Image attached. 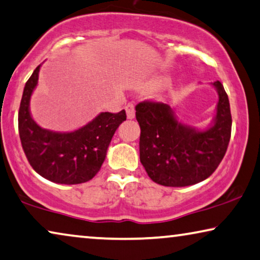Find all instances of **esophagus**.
I'll return each instance as SVG.
<instances>
[{"label": "esophagus", "instance_id": "1", "mask_svg": "<svg viewBox=\"0 0 260 260\" xmlns=\"http://www.w3.org/2000/svg\"><path fill=\"white\" fill-rule=\"evenodd\" d=\"M125 110H126L127 118L129 119L135 118V105L133 103H127L125 107Z\"/></svg>", "mask_w": 260, "mask_h": 260}]
</instances>
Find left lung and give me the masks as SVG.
<instances>
[{"label": "left lung", "instance_id": "left-lung-1", "mask_svg": "<svg viewBox=\"0 0 260 260\" xmlns=\"http://www.w3.org/2000/svg\"><path fill=\"white\" fill-rule=\"evenodd\" d=\"M213 85L219 101L214 124L197 131L177 121L168 104L143 101L136 105L141 127L139 159L153 182L164 186L193 185L211 176L226 152L232 117L228 93L219 81Z\"/></svg>", "mask_w": 260, "mask_h": 260}]
</instances>
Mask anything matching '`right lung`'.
I'll return each mask as SVG.
<instances>
[{"instance_id":"1","label":"right lung","mask_w":260,"mask_h":260,"mask_svg":"<svg viewBox=\"0 0 260 260\" xmlns=\"http://www.w3.org/2000/svg\"><path fill=\"white\" fill-rule=\"evenodd\" d=\"M37 67L25 83L18 110V134L25 157L37 174L58 184L89 182L101 170L107 149L125 110L102 112L74 133H52L40 127L29 112V101L39 80Z\"/></svg>"}]
</instances>
